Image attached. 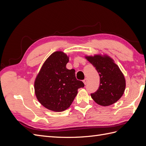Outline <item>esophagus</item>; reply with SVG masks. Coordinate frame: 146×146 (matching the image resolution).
<instances>
[{"label": "esophagus", "instance_id": "obj_1", "mask_svg": "<svg viewBox=\"0 0 146 146\" xmlns=\"http://www.w3.org/2000/svg\"><path fill=\"white\" fill-rule=\"evenodd\" d=\"M83 83H84V84H85V85H86L87 83H88V79L87 78L84 79V80H83Z\"/></svg>", "mask_w": 146, "mask_h": 146}]
</instances>
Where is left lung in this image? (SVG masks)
<instances>
[{
    "label": "left lung",
    "mask_w": 146,
    "mask_h": 146,
    "mask_svg": "<svg viewBox=\"0 0 146 146\" xmlns=\"http://www.w3.org/2000/svg\"><path fill=\"white\" fill-rule=\"evenodd\" d=\"M87 60L93 65L100 76V86L91 96L102 106L112 105L120 99L125 88L124 76L118 66L108 56L100 55L88 56Z\"/></svg>",
    "instance_id": "8db88e82"
}]
</instances>
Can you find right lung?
Returning a JSON list of instances; mask_svg holds the SVG:
<instances>
[{"mask_svg":"<svg viewBox=\"0 0 146 146\" xmlns=\"http://www.w3.org/2000/svg\"><path fill=\"white\" fill-rule=\"evenodd\" d=\"M68 56L55 52L48 57L35 82V94L39 102L54 111H64L70 107L78 88L85 86L76 77L74 69H68Z\"/></svg>","mask_w":146,"mask_h":146,"instance_id":"add662e5","label":"right lung"}]
</instances>
